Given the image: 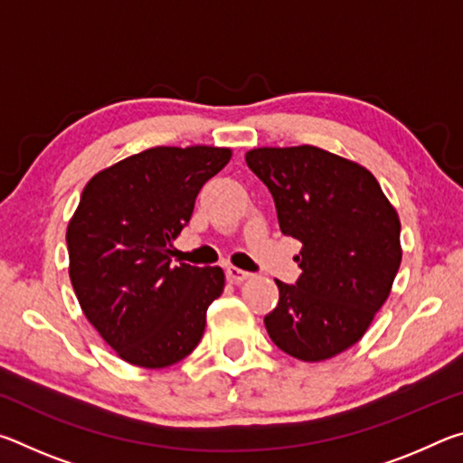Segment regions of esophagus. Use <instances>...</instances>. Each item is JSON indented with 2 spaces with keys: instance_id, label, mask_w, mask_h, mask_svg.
<instances>
[{
  "instance_id": "1",
  "label": "esophagus",
  "mask_w": 463,
  "mask_h": 463,
  "mask_svg": "<svg viewBox=\"0 0 463 463\" xmlns=\"http://www.w3.org/2000/svg\"><path fill=\"white\" fill-rule=\"evenodd\" d=\"M226 278H229L232 284H241V281H245V279H249L250 278V273L249 271H242V269H239V268H226Z\"/></svg>"
}]
</instances>
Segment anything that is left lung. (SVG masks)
Segmentation results:
<instances>
[{
    "label": "left lung",
    "mask_w": 463,
    "mask_h": 463,
    "mask_svg": "<svg viewBox=\"0 0 463 463\" xmlns=\"http://www.w3.org/2000/svg\"><path fill=\"white\" fill-rule=\"evenodd\" d=\"M249 169L268 185L279 229L302 242L296 284L263 318L271 341L323 362L362 339L401 268V221L370 171L318 146L253 148Z\"/></svg>",
    "instance_id": "obj_1"
}]
</instances>
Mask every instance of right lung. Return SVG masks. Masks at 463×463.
Instances as JSON below:
<instances>
[{
	"label": "right lung",
	"instance_id": "right-lung-1",
	"mask_svg": "<svg viewBox=\"0 0 463 463\" xmlns=\"http://www.w3.org/2000/svg\"><path fill=\"white\" fill-rule=\"evenodd\" d=\"M229 159L231 148L155 146L85 185L67 229L69 276L83 315L124 362L167 367L200 343L224 273L174 265L169 245Z\"/></svg>",
	"mask_w": 463,
	"mask_h": 463
}]
</instances>
